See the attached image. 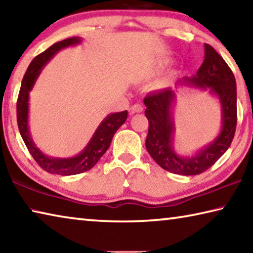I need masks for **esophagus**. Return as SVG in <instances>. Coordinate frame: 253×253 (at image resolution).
Instances as JSON below:
<instances>
[{"mask_svg": "<svg viewBox=\"0 0 253 253\" xmlns=\"http://www.w3.org/2000/svg\"><path fill=\"white\" fill-rule=\"evenodd\" d=\"M143 106L140 104H135L130 107V114H135V113H142L143 111Z\"/></svg>", "mask_w": 253, "mask_h": 253, "instance_id": "1", "label": "esophagus"}]
</instances>
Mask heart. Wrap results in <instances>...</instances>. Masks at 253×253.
<instances>
[{
  "mask_svg": "<svg viewBox=\"0 0 253 253\" xmlns=\"http://www.w3.org/2000/svg\"><path fill=\"white\" fill-rule=\"evenodd\" d=\"M169 63H170V60L169 59H166V58L156 60V61L154 62L151 67H149L147 75L149 77H152V76H155V75L161 74L162 71H164L166 68L169 66ZM168 84H169V80L168 79H163L161 81H158L157 84H156V87L157 88H163V87H165V85H168Z\"/></svg>",
  "mask_w": 253,
  "mask_h": 253,
  "instance_id": "1",
  "label": "heart"
}]
</instances>
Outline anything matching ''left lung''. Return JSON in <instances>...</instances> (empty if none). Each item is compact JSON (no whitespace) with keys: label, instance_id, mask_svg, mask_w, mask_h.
<instances>
[{"label":"left lung","instance_id":"8db88e82","mask_svg":"<svg viewBox=\"0 0 253 253\" xmlns=\"http://www.w3.org/2000/svg\"><path fill=\"white\" fill-rule=\"evenodd\" d=\"M177 84L210 89L219 98L222 127L213 142L193 156H179L174 151L175 90L166 88L144 98L145 116L148 119L146 149L162 169L179 175H198L207 170L228 151L237 128V84L232 70L213 46L204 44V61L196 75L179 79Z\"/></svg>","mask_w":253,"mask_h":253}]
</instances>
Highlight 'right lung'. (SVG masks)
Segmentation results:
<instances>
[{"instance_id":"add662e5","label":"right lung","mask_w":253,"mask_h":253,"mask_svg":"<svg viewBox=\"0 0 253 253\" xmlns=\"http://www.w3.org/2000/svg\"><path fill=\"white\" fill-rule=\"evenodd\" d=\"M81 40L83 39L79 37L69 38V39L57 42V43L52 44L50 48L46 49L44 52L37 55L30 63L27 72L23 77L18 102H16V118H18L19 130L30 154L40 165V168L43 169L45 172L62 175V176L80 174L85 172V170L91 169L96 165V163L100 160V157L106 153L107 149L109 148L115 132L126 122L128 115L127 110L108 115L98 126L87 146L78 155L74 157L59 158L46 156L34 144L29 129L30 91L32 90L41 70L53 58V55L59 52L60 50L68 48V46L79 44Z\"/></svg>"}]
</instances>
